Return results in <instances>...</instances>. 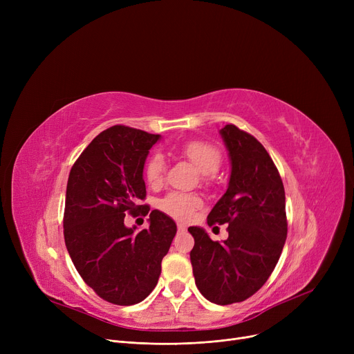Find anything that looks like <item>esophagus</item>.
I'll list each match as a JSON object with an SVG mask.
<instances>
[{
    "label": "esophagus",
    "instance_id": "34e87169",
    "mask_svg": "<svg viewBox=\"0 0 354 354\" xmlns=\"http://www.w3.org/2000/svg\"><path fill=\"white\" fill-rule=\"evenodd\" d=\"M187 230V227H185L183 224H178V231H185Z\"/></svg>",
    "mask_w": 354,
    "mask_h": 354
}]
</instances>
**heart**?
I'll return each instance as SVG.
<instances>
[{
  "instance_id": "b5f03b06",
  "label": "heart",
  "mask_w": 354,
  "mask_h": 354,
  "mask_svg": "<svg viewBox=\"0 0 354 354\" xmlns=\"http://www.w3.org/2000/svg\"><path fill=\"white\" fill-rule=\"evenodd\" d=\"M179 153L196 167L201 172V180L205 183H211L215 179V174L222 165V153L219 147L207 140L194 139L183 143L179 147ZM165 172L166 160L160 153H153L146 159L143 174L146 182L151 187L162 185ZM201 205L202 199L199 195L185 192H169L159 201L160 211L179 221H189Z\"/></svg>"
}]
</instances>
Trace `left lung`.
<instances>
[{
    "instance_id": "8db88e82",
    "label": "left lung",
    "mask_w": 354,
    "mask_h": 354,
    "mask_svg": "<svg viewBox=\"0 0 354 354\" xmlns=\"http://www.w3.org/2000/svg\"><path fill=\"white\" fill-rule=\"evenodd\" d=\"M221 135L232 171L208 225L228 224V238L219 244L202 228L188 231L195 239L191 264L198 290L211 303L227 306L250 299L270 278L287 238V215L284 185L266 147L235 124Z\"/></svg>"
}]
</instances>
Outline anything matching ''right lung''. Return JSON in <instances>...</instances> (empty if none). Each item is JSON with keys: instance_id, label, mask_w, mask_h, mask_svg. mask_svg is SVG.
Returning a JSON list of instances; mask_svg holds the SVG:
<instances>
[{"instance_id": "add662e5", "label": "right lung", "mask_w": 354, "mask_h": 354, "mask_svg": "<svg viewBox=\"0 0 354 354\" xmlns=\"http://www.w3.org/2000/svg\"><path fill=\"white\" fill-rule=\"evenodd\" d=\"M160 135L115 124L99 133L74 162L66 191L64 241L83 281L100 299L133 306L156 287L175 222L146 199L143 165ZM126 213L149 215L140 233L124 227Z\"/></svg>"}]
</instances>
